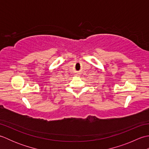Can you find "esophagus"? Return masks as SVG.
Masks as SVG:
<instances>
[{
    "instance_id": "34e87169",
    "label": "esophagus",
    "mask_w": 149,
    "mask_h": 149,
    "mask_svg": "<svg viewBox=\"0 0 149 149\" xmlns=\"http://www.w3.org/2000/svg\"><path fill=\"white\" fill-rule=\"evenodd\" d=\"M77 75H79V73H77Z\"/></svg>"
}]
</instances>
